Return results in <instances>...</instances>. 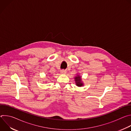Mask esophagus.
Returning a JSON list of instances; mask_svg holds the SVG:
<instances>
[{"mask_svg":"<svg viewBox=\"0 0 131 131\" xmlns=\"http://www.w3.org/2000/svg\"><path fill=\"white\" fill-rule=\"evenodd\" d=\"M66 72H67L66 70H64V69L61 70V73H62V74H66Z\"/></svg>","mask_w":131,"mask_h":131,"instance_id":"1","label":"esophagus"}]
</instances>
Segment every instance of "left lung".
I'll use <instances>...</instances> for the list:
<instances>
[{
	"label": "left lung",
	"mask_w": 131,
	"mask_h": 131,
	"mask_svg": "<svg viewBox=\"0 0 131 131\" xmlns=\"http://www.w3.org/2000/svg\"><path fill=\"white\" fill-rule=\"evenodd\" d=\"M74 80H75L77 86L80 87L83 85V83L81 81V77L80 76L77 75L76 77H74Z\"/></svg>",
	"instance_id": "obj_1"
}]
</instances>
